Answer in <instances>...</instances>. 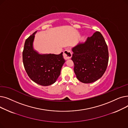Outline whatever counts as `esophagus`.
I'll return each instance as SVG.
<instances>
[{
	"label": "esophagus",
	"instance_id": "1",
	"mask_svg": "<svg viewBox=\"0 0 128 128\" xmlns=\"http://www.w3.org/2000/svg\"><path fill=\"white\" fill-rule=\"evenodd\" d=\"M63 56H64V59H66V60L69 59L72 57V52H71L70 50L66 49V50H64V52Z\"/></svg>",
	"mask_w": 128,
	"mask_h": 128
}]
</instances>
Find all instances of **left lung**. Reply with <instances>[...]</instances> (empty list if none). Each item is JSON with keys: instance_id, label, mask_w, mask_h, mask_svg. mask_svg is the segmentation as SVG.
<instances>
[{"instance_id": "1", "label": "left lung", "mask_w": 128, "mask_h": 128, "mask_svg": "<svg viewBox=\"0 0 128 128\" xmlns=\"http://www.w3.org/2000/svg\"><path fill=\"white\" fill-rule=\"evenodd\" d=\"M72 50L74 71L80 82L93 83L104 74L108 62V50L100 32H96L85 42H79Z\"/></svg>"}]
</instances>
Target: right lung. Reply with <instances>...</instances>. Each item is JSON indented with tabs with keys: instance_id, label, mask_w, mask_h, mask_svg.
Instances as JSON below:
<instances>
[{
	"instance_id": "right-lung-1",
	"label": "right lung",
	"mask_w": 128,
	"mask_h": 128,
	"mask_svg": "<svg viewBox=\"0 0 128 128\" xmlns=\"http://www.w3.org/2000/svg\"><path fill=\"white\" fill-rule=\"evenodd\" d=\"M37 31L25 42L23 62L28 76L33 81L42 86H48L57 81L66 61L62 52L59 54H42L34 50L33 42Z\"/></svg>"
}]
</instances>
